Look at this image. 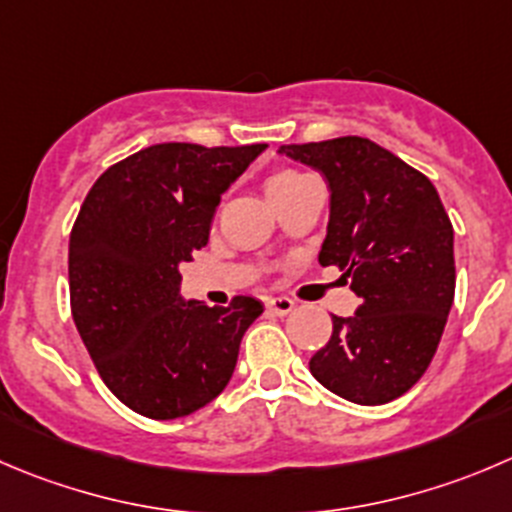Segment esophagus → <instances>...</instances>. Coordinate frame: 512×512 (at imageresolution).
I'll return each mask as SVG.
<instances>
[{"label": "esophagus", "instance_id": "obj_1", "mask_svg": "<svg viewBox=\"0 0 512 512\" xmlns=\"http://www.w3.org/2000/svg\"><path fill=\"white\" fill-rule=\"evenodd\" d=\"M267 310L275 312V315H290L292 310H295V300H290V297H270L267 300Z\"/></svg>", "mask_w": 512, "mask_h": 512}]
</instances>
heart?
I'll list each match as a JSON object with an SVG mask.
<instances>
[{
    "mask_svg": "<svg viewBox=\"0 0 512 512\" xmlns=\"http://www.w3.org/2000/svg\"><path fill=\"white\" fill-rule=\"evenodd\" d=\"M305 180H310L307 175H302L300 170H292V167H282V170L272 172L270 177H267V195H270V200H280V197L290 195L292 190H295L297 185H302Z\"/></svg>",
    "mask_w": 512,
    "mask_h": 512,
    "instance_id": "b5f03b06",
    "label": "heart"
}]
</instances>
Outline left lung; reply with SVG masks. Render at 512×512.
Masks as SVG:
<instances>
[{
	"mask_svg": "<svg viewBox=\"0 0 512 512\" xmlns=\"http://www.w3.org/2000/svg\"><path fill=\"white\" fill-rule=\"evenodd\" d=\"M280 155L327 180L330 222L317 260L340 267L360 297L352 317L332 315L310 372L350 403H390L428 370L453 307L448 212L423 172L365 137L282 145Z\"/></svg>",
	"mask_w": 512,
	"mask_h": 512,
	"instance_id": "1",
	"label": "left lung"
}]
</instances>
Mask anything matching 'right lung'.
Segmentation results:
<instances>
[{
	"instance_id": "right-lung-1",
	"label": "right lung",
	"mask_w": 512,
	"mask_h": 512,
	"mask_svg": "<svg viewBox=\"0 0 512 512\" xmlns=\"http://www.w3.org/2000/svg\"><path fill=\"white\" fill-rule=\"evenodd\" d=\"M267 145L165 142L109 167L69 235V300L104 385L135 413L175 420L227 388L255 297L207 307L180 265L207 245L220 197Z\"/></svg>"
}]
</instances>
